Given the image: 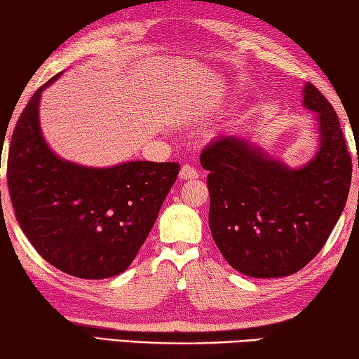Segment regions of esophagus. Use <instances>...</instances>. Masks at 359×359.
<instances>
[{
	"label": "esophagus",
	"instance_id": "esophagus-1",
	"mask_svg": "<svg viewBox=\"0 0 359 359\" xmlns=\"http://www.w3.org/2000/svg\"><path fill=\"white\" fill-rule=\"evenodd\" d=\"M198 171L190 165H184L180 168V172H179V177L184 179V180H193V179H198Z\"/></svg>",
	"mask_w": 359,
	"mask_h": 359
}]
</instances>
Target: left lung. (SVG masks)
I'll use <instances>...</instances> for the list:
<instances>
[{
	"mask_svg": "<svg viewBox=\"0 0 359 359\" xmlns=\"http://www.w3.org/2000/svg\"><path fill=\"white\" fill-rule=\"evenodd\" d=\"M302 104L317 112L320 145L291 169L238 136L201 154L209 171V226L224 259L248 277L291 276L317 257L347 203L351 158L337 114L312 83Z\"/></svg>",
	"mask_w": 359,
	"mask_h": 359,
	"instance_id": "8db88e82",
	"label": "left lung"
}]
</instances>
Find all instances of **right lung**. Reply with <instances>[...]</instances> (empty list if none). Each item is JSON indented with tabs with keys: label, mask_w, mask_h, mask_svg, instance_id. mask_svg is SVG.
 <instances>
[{
	"label": "right lung",
	"mask_w": 359,
	"mask_h": 359,
	"mask_svg": "<svg viewBox=\"0 0 359 359\" xmlns=\"http://www.w3.org/2000/svg\"><path fill=\"white\" fill-rule=\"evenodd\" d=\"M36 90L12 133L8 187L17 222L47 263L79 278L126 271L177 180L179 163L87 168L62 160L39 126ZM1 166V165H0Z\"/></svg>",
	"instance_id": "obj_1"
}]
</instances>
